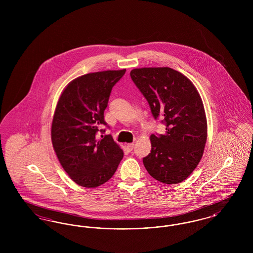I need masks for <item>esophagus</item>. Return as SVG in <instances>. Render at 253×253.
Masks as SVG:
<instances>
[{
  "mask_svg": "<svg viewBox=\"0 0 253 253\" xmlns=\"http://www.w3.org/2000/svg\"><path fill=\"white\" fill-rule=\"evenodd\" d=\"M133 146H134L133 143H129V144H127V149H128V150L131 152L132 149H133Z\"/></svg>",
  "mask_w": 253,
  "mask_h": 253,
  "instance_id": "obj_1",
  "label": "esophagus"
}]
</instances>
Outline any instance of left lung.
Here are the masks:
<instances>
[{
  "label": "left lung",
  "instance_id": "1",
  "mask_svg": "<svg viewBox=\"0 0 253 253\" xmlns=\"http://www.w3.org/2000/svg\"><path fill=\"white\" fill-rule=\"evenodd\" d=\"M133 84L149 103L152 115L166 127L151 135L152 150L143 158L151 176L165 184L185 180L197 167L207 141L202 99L192 82L169 67L137 68Z\"/></svg>",
  "mask_w": 253,
  "mask_h": 253
}]
</instances>
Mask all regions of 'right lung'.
<instances>
[{"mask_svg":"<svg viewBox=\"0 0 253 253\" xmlns=\"http://www.w3.org/2000/svg\"><path fill=\"white\" fill-rule=\"evenodd\" d=\"M126 72L90 73L74 80L62 92L52 122L51 138L62 168L74 182L96 188L114 175L123 152L112 135L97 132L104 121L112 88Z\"/></svg>","mask_w":253,"mask_h":253,"instance_id":"1","label":"right lung"}]
</instances>
